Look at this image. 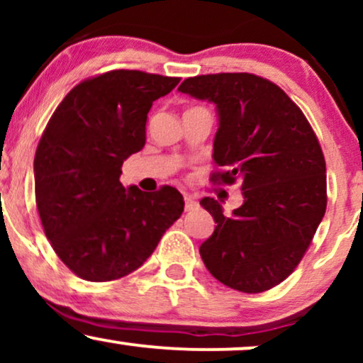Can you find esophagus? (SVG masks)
<instances>
[{
	"mask_svg": "<svg viewBox=\"0 0 363 363\" xmlns=\"http://www.w3.org/2000/svg\"><path fill=\"white\" fill-rule=\"evenodd\" d=\"M184 206H186V211H191V210H194L196 206H198V203L194 201V198L193 196H184Z\"/></svg>",
	"mask_w": 363,
	"mask_h": 363,
	"instance_id": "obj_1",
	"label": "esophagus"
}]
</instances>
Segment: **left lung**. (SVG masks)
<instances>
[{
    "instance_id": "1",
    "label": "left lung",
    "mask_w": 363,
    "mask_h": 363,
    "mask_svg": "<svg viewBox=\"0 0 363 363\" xmlns=\"http://www.w3.org/2000/svg\"><path fill=\"white\" fill-rule=\"evenodd\" d=\"M179 90L213 102L215 184L240 182L242 206L223 215L203 198L216 227L199 247L213 277L261 294L294 273L326 213V162L303 112L273 82L252 73L186 78Z\"/></svg>"
}]
</instances>
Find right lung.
<instances>
[{"label": "right lung", "mask_w": 363, "mask_h": 363, "mask_svg": "<svg viewBox=\"0 0 363 363\" xmlns=\"http://www.w3.org/2000/svg\"><path fill=\"white\" fill-rule=\"evenodd\" d=\"M181 78L114 69L78 83L54 111L34 158L35 203L60 259L86 281L138 269L184 211L176 187H124L123 162L147 141L152 104Z\"/></svg>", "instance_id": "obj_1"}]
</instances>
